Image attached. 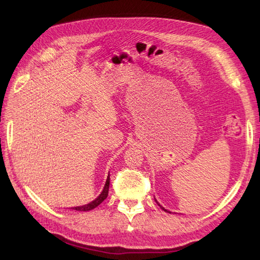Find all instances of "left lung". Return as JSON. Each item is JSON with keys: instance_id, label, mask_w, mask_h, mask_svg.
<instances>
[{"instance_id": "obj_1", "label": "left lung", "mask_w": 260, "mask_h": 260, "mask_svg": "<svg viewBox=\"0 0 260 260\" xmlns=\"http://www.w3.org/2000/svg\"><path fill=\"white\" fill-rule=\"evenodd\" d=\"M157 204H158V202H157ZM158 206H159V204H158ZM159 207H161V208H162V209H163V210H164V211H167V210H165V209H164V208H163V207H162V206H159Z\"/></svg>"}]
</instances>
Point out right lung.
I'll return each instance as SVG.
<instances>
[{"label":"right lung","mask_w":260,"mask_h":260,"mask_svg":"<svg viewBox=\"0 0 260 260\" xmlns=\"http://www.w3.org/2000/svg\"><path fill=\"white\" fill-rule=\"evenodd\" d=\"M108 190H109V175L107 176V180H106V184H105L104 186V190L103 192L101 193V196H99L96 200H93L92 202L88 203V204H85V206H81V207H76V208H73L74 210H77V211H89V210H92L95 209L96 207H98L99 204H101L105 199L107 198L108 196Z\"/></svg>","instance_id":"obj_1"}]
</instances>
